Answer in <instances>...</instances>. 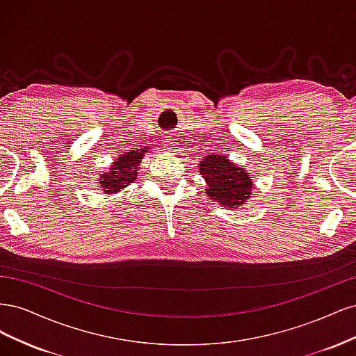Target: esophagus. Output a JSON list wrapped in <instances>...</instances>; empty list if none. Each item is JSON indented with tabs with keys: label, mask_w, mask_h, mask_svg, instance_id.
<instances>
[{
	"label": "esophagus",
	"mask_w": 356,
	"mask_h": 356,
	"mask_svg": "<svg viewBox=\"0 0 356 356\" xmlns=\"http://www.w3.org/2000/svg\"><path fill=\"white\" fill-rule=\"evenodd\" d=\"M174 141H175V139H172V138H168V139H166L168 145H170V148H172V149H175V143H174Z\"/></svg>",
	"instance_id": "esophagus-1"
}]
</instances>
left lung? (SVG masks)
Here are the masks:
<instances>
[{
	"label": "left lung",
	"instance_id": "obj_1",
	"mask_svg": "<svg viewBox=\"0 0 356 356\" xmlns=\"http://www.w3.org/2000/svg\"><path fill=\"white\" fill-rule=\"evenodd\" d=\"M200 175L207 181V195L222 207L236 208L251 197L252 181L248 172L222 154L207 156L200 161Z\"/></svg>",
	"mask_w": 356,
	"mask_h": 356
}]
</instances>
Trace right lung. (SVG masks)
<instances>
[{"mask_svg":"<svg viewBox=\"0 0 356 356\" xmlns=\"http://www.w3.org/2000/svg\"><path fill=\"white\" fill-rule=\"evenodd\" d=\"M147 152L145 149H131L120 157H115L108 172H101L99 187L104 195H115L136 179L138 169Z\"/></svg>","mask_w":356,"mask_h":356,"instance_id":"obj_1","label":"right lung"}]
</instances>
